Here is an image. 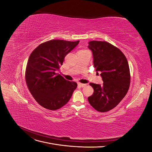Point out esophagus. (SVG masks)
Here are the masks:
<instances>
[{
  "label": "esophagus",
  "instance_id": "esophagus-1",
  "mask_svg": "<svg viewBox=\"0 0 152 152\" xmlns=\"http://www.w3.org/2000/svg\"><path fill=\"white\" fill-rule=\"evenodd\" d=\"M78 85H79L81 87H85L86 86V84H82V83H79V84H78Z\"/></svg>",
  "mask_w": 152,
  "mask_h": 152
}]
</instances>
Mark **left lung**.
Here are the masks:
<instances>
[{"instance_id":"1","label":"left lung","mask_w":152,"mask_h":152,"mask_svg":"<svg viewBox=\"0 0 152 152\" xmlns=\"http://www.w3.org/2000/svg\"><path fill=\"white\" fill-rule=\"evenodd\" d=\"M94 67L100 72L103 85L90 83L94 89L88 98L90 104L100 112L113 109L121 102L129 88L130 71L127 59L121 50L107 42H89Z\"/></svg>"}]
</instances>
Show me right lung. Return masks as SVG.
<instances>
[{
	"mask_svg": "<svg viewBox=\"0 0 152 152\" xmlns=\"http://www.w3.org/2000/svg\"><path fill=\"white\" fill-rule=\"evenodd\" d=\"M75 42L51 40L40 44L30 55L25 79L31 95L40 105L56 110L66 104L77 87L56 72L59 70L66 55L79 44Z\"/></svg>",
	"mask_w": 152,
	"mask_h": 152,
	"instance_id": "right-lung-1",
	"label": "right lung"
}]
</instances>
